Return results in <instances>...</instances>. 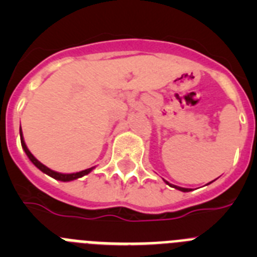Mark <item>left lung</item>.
<instances>
[{
    "label": "left lung",
    "instance_id": "obj_1",
    "mask_svg": "<svg viewBox=\"0 0 257 257\" xmlns=\"http://www.w3.org/2000/svg\"><path fill=\"white\" fill-rule=\"evenodd\" d=\"M166 183H167V181H166ZM170 185V187H174V188H176V189H179V190H181V192H190V189H187V188H181V187H176V185H171V184L170 183H167Z\"/></svg>",
    "mask_w": 257,
    "mask_h": 257
}]
</instances>
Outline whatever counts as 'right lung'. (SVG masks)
Here are the masks:
<instances>
[{"label": "right lung", "mask_w": 257, "mask_h": 257, "mask_svg": "<svg viewBox=\"0 0 257 257\" xmlns=\"http://www.w3.org/2000/svg\"><path fill=\"white\" fill-rule=\"evenodd\" d=\"M20 142H22V147L23 149H24V152H26V154L28 156L29 160L32 161V163L37 167V169H40L41 171L45 172V174H47L49 176H51V178L56 179V180H60V181H70V180H76V179L78 178H82V176H85V175H87L88 172L91 171L94 167H91V169H87V170H83V171H79V172H76V174H60V172H56V171H52V170H50L49 167H46L45 165H42V163L40 162V161L36 158L33 154L29 152V149L27 148L26 143H24V139H23V134H22V128H20Z\"/></svg>", "instance_id": "1"}]
</instances>
